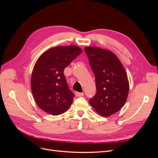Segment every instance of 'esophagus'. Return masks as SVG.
<instances>
[{
	"mask_svg": "<svg viewBox=\"0 0 158 158\" xmlns=\"http://www.w3.org/2000/svg\"><path fill=\"white\" fill-rule=\"evenodd\" d=\"M75 95H76L77 97H82V96H84V94L83 92H75Z\"/></svg>",
	"mask_w": 158,
	"mask_h": 158,
	"instance_id": "esophagus-1",
	"label": "esophagus"
}]
</instances>
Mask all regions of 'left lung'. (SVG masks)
<instances>
[{
	"label": "left lung",
	"mask_w": 158,
	"mask_h": 158,
	"mask_svg": "<svg viewBox=\"0 0 158 158\" xmlns=\"http://www.w3.org/2000/svg\"><path fill=\"white\" fill-rule=\"evenodd\" d=\"M96 84V94L89 100L99 114L109 117L125 105L129 84L125 69L113 52L95 47H85Z\"/></svg>",
	"instance_id": "obj_1"
}]
</instances>
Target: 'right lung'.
Listing matches in <instances>:
<instances>
[{
  "label": "right lung",
  "mask_w": 158,
  "mask_h": 158,
  "mask_svg": "<svg viewBox=\"0 0 158 158\" xmlns=\"http://www.w3.org/2000/svg\"><path fill=\"white\" fill-rule=\"evenodd\" d=\"M82 52L74 45L55 47L37 60L31 74V91L37 106L46 113L58 115L71 106L74 94L69 89L64 69Z\"/></svg>",
  "instance_id": "obj_1"
}]
</instances>
